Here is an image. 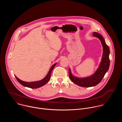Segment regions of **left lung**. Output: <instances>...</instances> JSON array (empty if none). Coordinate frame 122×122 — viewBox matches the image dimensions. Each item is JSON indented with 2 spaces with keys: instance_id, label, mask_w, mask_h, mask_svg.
I'll return each mask as SVG.
<instances>
[{
  "instance_id": "left-lung-1",
  "label": "left lung",
  "mask_w": 122,
  "mask_h": 122,
  "mask_svg": "<svg viewBox=\"0 0 122 122\" xmlns=\"http://www.w3.org/2000/svg\"><path fill=\"white\" fill-rule=\"evenodd\" d=\"M93 35L100 40L103 48L102 60L96 72L90 77L79 78L72 75L70 69L69 68V76L71 81L77 85L84 87H89L98 84L108 71L110 66V49L109 46L106 44L103 37L99 33L94 32Z\"/></svg>"
}]
</instances>
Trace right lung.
Returning a JSON list of instances; mask_svg holds the SVG:
<instances>
[{
    "instance_id": "1",
    "label": "right lung",
    "mask_w": 122,
    "mask_h": 122,
    "mask_svg": "<svg viewBox=\"0 0 122 122\" xmlns=\"http://www.w3.org/2000/svg\"><path fill=\"white\" fill-rule=\"evenodd\" d=\"M56 63L54 64L53 66H51L50 68V70L47 74L46 76L42 80L40 81H34V82H26L23 81L21 80H20L19 78H17L15 75V78L17 79V80L22 85L27 87H29L30 88H40L41 87L43 86L44 85L46 84L50 80L51 78V73L53 69L55 67V66L56 65Z\"/></svg>"
}]
</instances>
